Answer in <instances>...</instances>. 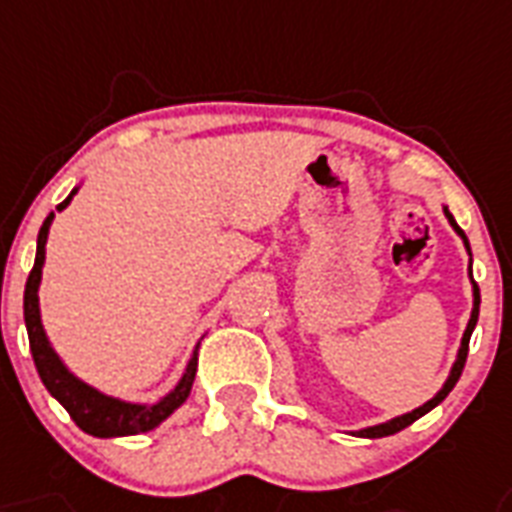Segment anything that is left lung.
Instances as JSON below:
<instances>
[{
    "label": "left lung",
    "mask_w": 512,
    "mask_h": 512,
    "mask_svg": "<svg viewBox=\"0 0 512 512\" xmlns=\"http://www.w3.org/2000/svg\"><path fill=\"white\" fill-rule=\"evenodd\" d=\"M446 217H449V223L454 225V231L460 233L462 241H465V247H468L470 252V244H468V236L462 233V228L457 223H454V217L449 209H444ZM470 279H473V273H470ZM478 305H481V292H478V284L473 281V313H470V321H468V329H465V335H462V345H460V353H457V361H454L452 366V374H449V380L444 382V388L438 390L436 396L430 398L428 404H422L420 409H414V412L409 414H401V417H396V420L390 422H382V425H374V428H364L358 430L356 436H364V438H382V436H393V433H398V430H404L406 425H412L414 420H420L422 414H428L433 406H438L441 401H444L449 393H452V388L457 385V380H460L462 369H465V361H468V342H470V335H473V329H476V321H478Z\"/></svg>",
    "instance_id": "obj_1"
}]
</instances>
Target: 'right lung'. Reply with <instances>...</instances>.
I'll return each mask as SVG.
<instances>
[{
    "mask_svg": "<svg viewBox=\"0 0 512 512\" xmlns=\"http://www.w3.org/2000/svg\"><path fill=\"white\" fill-rule=\"evenodd\" d=\"M74 193L66 201H60V209L68 207V201L74 199ZM52 212L39 228V239H36V260L34 268L28 273L26 292H23V319H26L28 329V345H31V356H34L36 372L42 377L44 388L50 390V396H55L63 404L71 420L90 436L98 438H114V436H135V433H148L154 430L159 422H164L175 412L177 406L183 404L188 393H191L193 377H196V361L199 356L193 353L191 364L185 369L183 380L177 382V388L170 396H164L159 404L143 406V404H127L119 398L103 396L90 385H84L82 380H76L74 374L68 372L58 353L52 350L50 340L44 335L42 319H39V281H42V265H44V244H47V231H50Z\"/></svg>",
    "mask_w": 512,
    "mask_h": 512,
    "instance_id": "add662e5",
    "label": "right lung"
}]
</instances>
